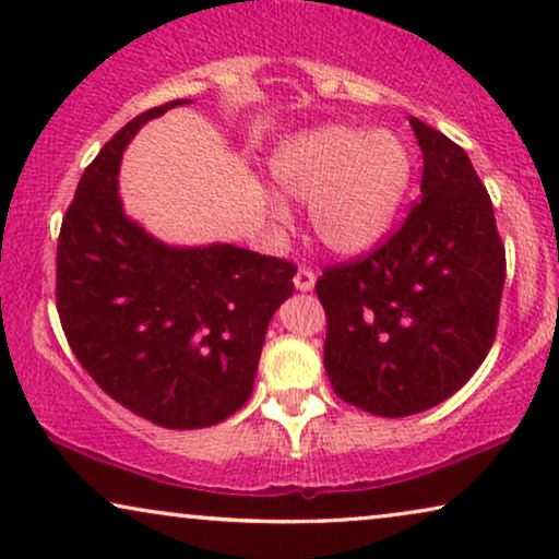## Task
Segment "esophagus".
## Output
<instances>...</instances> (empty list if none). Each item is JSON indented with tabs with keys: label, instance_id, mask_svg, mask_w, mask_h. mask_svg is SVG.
Returning <instances> with one entry per match:
<instances>
[{
	"label": "esophagus",
	"instance_id": "obj_1",
	"mask_svg": "<svg viewBox=\"0 0 559 559\" xmlns=\"http://www.w3.org/2000/svg\"><path fill=\"white\" fill-rule=\"evenodd\" d=\"M312 285H316V272L302 264L300 270L295 272V287L300 289V293H308V289H312Z\"/></svg>",
	"mask_w": 559,
	"mask_h": 559
}]
</instances>
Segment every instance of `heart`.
I'll return each mask as SVG.
<instances>
[{
	"mask_svg": "<svg viewBox=\"0 0 559 559\" xmlns=\"http://www.w3.org/2000/svg\"><path fill=\"white\" fill-rule=\"evenodd\" d=\"M272 178L310 203L316 236L338 254H358L389 231L412 178L407 144L392 132L331 124L274 152Z\"/></svg>",
	"mask_w": 559,
	"mask_h": 559,
	"instance_id": "heart-1",
	"label": "heart"
}]
</instances>
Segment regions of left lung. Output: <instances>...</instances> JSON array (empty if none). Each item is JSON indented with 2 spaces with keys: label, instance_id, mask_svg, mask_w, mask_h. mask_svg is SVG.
Returning a JSON list of instances; mask_svg holds the SVG:
<instances>
[{
  "label": "left lung",
  "instance_id": "left-lung-1",
  "mask_svg": "<svg viewBox=\"0 0 559 559\" xmlns=\"http://www.w3.org/2000/svg\"><path fill=\"white\" fill-rule=\"evenodd\" d=\"M423 150L419 203L366 254L325 266L323 364L343 402L417 415L468 381L499 328L507 251L468 155L409 117Z\"/></svg>",
  "mask_w": 559,
  "mask_h": 559
}]
</instances>
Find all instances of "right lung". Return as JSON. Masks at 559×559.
Listing matches in <instances>:
<instances>
[{"label": "right lung", "instance_id": "add662e5", "mask_svg": "<svg viewBox=\"0 0 559 559\" xmlns=\"http://www.w3.org/2000/svg\"><path fill=\"white\" fill-rule=\"evenodd\" d=\"M180 104L190 98L134 117L83 170L58 236L56 305L68 346L114 402L167 430H198L247 404L297 266L231 243L165 247L124 216L121 152Z\"/></svg>", "mask_w": 559, "mask_h": 559}]
</instances>
